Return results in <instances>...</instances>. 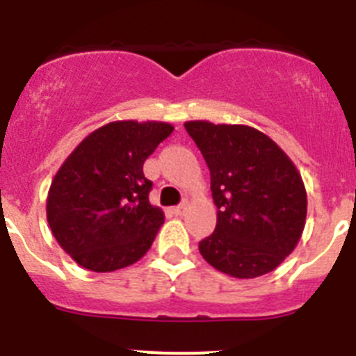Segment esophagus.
<instances>
[{
	"mask_svg": "<svg viewBox=\"0 0 356 356\" xmlns=\"http://www.w3.org/2000/svg\"><path fill=\"white\" fill-rule=\"evenodd\" d=\"M185 212H187V203H181V205L172 209V213H175V216H185Z\"/></svg>",
	"mask_w": 356,
	"mask_h": 356,
	"instance_id": "1",
	"label": "esophagus"
}]
</instances>
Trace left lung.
Masks as SVG:
<instances>
[{
  "label": "left lung",
  "instance_id": "obj_1",
  "mask_svg": "<svg viewBox=\"0 0 356 356\" xmlns=\"http://www.w3.org/2000/svg\"><path fill=\"white\" fill-rule=\"evenodd\" d=\"M185 130L207 160L217 207L216 232L200 242L201 257L234 278L271 273L303 234L307 191L298 168L257 128L187 121Z\"/></svg>",
  "mask_w": 356,
  "mask_h": 356
}]
</instances>
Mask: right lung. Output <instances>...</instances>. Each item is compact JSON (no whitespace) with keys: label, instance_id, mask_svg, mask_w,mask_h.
<instances>
[{"label":"right lung","instance_id":"obj_1","mask_svg":"<svg viewBox=\"0 0 356 356\" xmlns=\"http://www.w3.org/2000/svg\"><path fill=\"white\" fill-rule=\"evenodd\" d=\"M175 127L163 121H112L89 134L51 181L46 216L51 234L78 266L118 271L140 260L163 225L149 203L147 156Z\"/></svg>","mask_w":356,"mask_h":356}]
</instances>
